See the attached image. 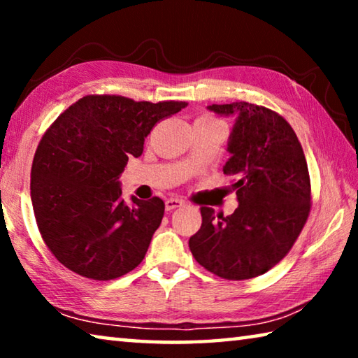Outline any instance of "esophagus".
<instances>
[{"mask_svg":"<svg viewBox=\"0 0 358 358\" xmlns=\"http://www.w3.org/2000/svg\"><path fill=\"white\" fill-rule=\"evenodd\" d=\"M183 205H185V202L181 201V199H167V201H166V210L167 211H172V210L178 208V207H183Z\"/></svg>","mask_w":358,"mask_h":358,"instance_id":"esophagus-1","label":"esophagus"}]
</instances>
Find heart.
<instances>
[{
    "mask_svg": "<svg viewBox=\"0 0 358 358\" xmlns=\"http://www.w3.org/2000/svg\"><path fill=\"white\" fill-rule=\"evenodd\" d=\"M196 123H221V121L217 120L216 117H213V115L203 113V115H201V117L196 120Z\"/></svg>",
    "mask_w": 358,
    "mask_h": 358,
    "instance_id": "obj_1",
    "label": "heart"
}]
</instances>
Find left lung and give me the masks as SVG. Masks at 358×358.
I'll list each match as a JSON object with an SVG mask.
<instances>
[{"label": "left lung", "mask_w": 358, "mask_h": 358, "mask_svg": "<svg viewBox=\"0 0 358 358\" xmlns=\"http://www.w3.org/2000/svg\"><path fill=\"white\" fill-rule=\"evenodd\" d=\"M237 115L224 173L240 205L230 216L201 207L202 226L189 238L194 259L224 280L264 275L287 256L311 210V181L301 143L286 120L251 102L213 104Z\"/></svg>", "instance_id": "obj_1"}]
</instances>
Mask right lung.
Listing matches in <instances>:
<instances>
[{"label": "right lung", "instance_id": "add662e5", "mask_svg": "<svg viewBox=\"0 0 358 358\" xmlns=\"http://www.w3.org/2000/svg\"><path fill=\"white\" fill-rule=\"evenodd\" d=\"M186 106L88 94L45 131L31 166V202L42 240L66 268L110 281L142 262L166 205L132 196L128 207L118 177L156 123Z\"/></svg>", "mask_w": 358, "mask_h": 358}]
</instances>
